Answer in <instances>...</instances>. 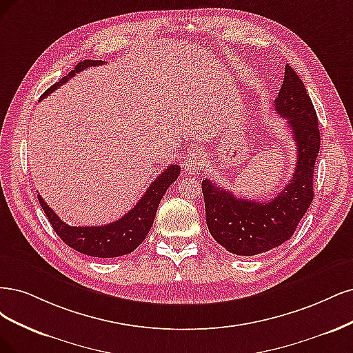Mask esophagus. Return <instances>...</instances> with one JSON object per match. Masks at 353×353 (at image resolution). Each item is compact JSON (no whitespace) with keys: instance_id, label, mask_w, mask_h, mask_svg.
I'll return each mask as SVG.
<instances>
[{"instance_id":"34e87169","label":"esophagus","mask_w":353,"mask_h":353,"mask_svg":"<svg viewBox=\"0 0 353 353\" xmlns=\"http://www.w3.org/2000/svg\"><path fill=\"white\" fill-rule=\"evenodd\" d=\"M203 163H205V154L196 150V151H192L188 155V158L183 163V168L186 173H195L203 167Z\"/></svg>"}]
</instances>
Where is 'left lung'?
<instances>
[{
    "instance_id": "1",
    "label": "left lung",
    "mask_w": 353,
    "mask_h": 353,
    "mask_svg": "<svg viewBox=\"0 0 353 353\" xmlns=\"http://www.w3.org/2000/svg\"><path fill=\"white\" fill-rule=\"evenodd\" d=\"M274 108L286 119L298 150L292 179L274 199L256 202L236 198L211 180H202L208 230L215 242L234 255H258L286 242L314 199L312 179L320 152V129L312 101L289 64Z\"/></svg>"
}]
</instances>
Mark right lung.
Listing matches in <instances>:
<instances>
[{
    "mask_svg": "<svg viewBox=\"0 0 353 353\" xmlns=\"http://www.w3.org/2000/svg\"><path fill=\"white\" fill-rule=\"evenodd\" d=\"M101 64H104V61H81L69 74L64 76L60 82L54 83L48 90H45V94L41 97V99L48 97L57 88H60L76 73H81L82 70L88 69V67H95ZM179 174L180 165L172 164L167 167L164 172L152 181L151 186L148 188V190L143 193V196L139 199V202L136 203L128 214H124V217L104 225H69L60 220L59 215L50 208L48 203L42 199L41 195H38V201L45 215L48 217L52 229L60 236V239L65 245H69L70 248L76 249L77 252L89 256L116 258L133 252L134 249L145 241V237L150 233L152 227L160 201L163 199L167 189L173 185V181H176Z\"/></svg>",
    "mask_w": 353,
    "mask_h": 353,
    "instance_id": "obj_1",
    "label": "right lung"
}]
</instances>
